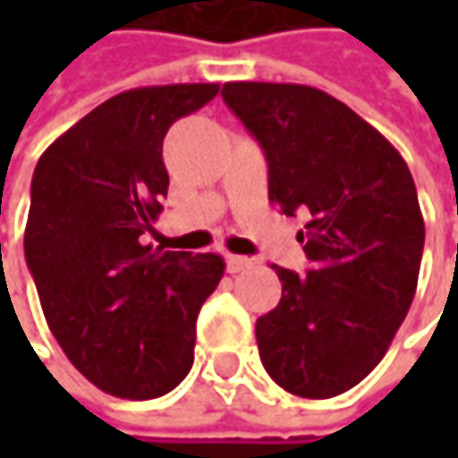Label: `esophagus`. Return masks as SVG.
Masks as SVG:
<instances>
[{"mask_svg": "<svg viewBox=\"0 0 458 458\" xmlns=\"http://www.w3.org/2000/svg\"><path fill=\"white\" fill-rule=\"evenodd\" d=\"M255 262L250 259V257H242V255H226V273H244V270H250Z\"/></svg>", "mask_w": 458, "mask_h": 458, "instance_id": "esophagus-1", "label": "esophagus"}]
</instances>
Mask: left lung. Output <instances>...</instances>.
<instances>
[{"instance_id": "left-lung-1", "label": "left lung", "mask_w": 458, "mask_h": 458, "mask_svg": "<svg viewBox=\"0 0 458 458\" xmlns=\"http://www.w3.org/2000/svg\"><path fill=\"white\" fill-rule=\"evenodd\" d=\"M226 106L267 157V193L306 216V275L273 265L277 308L257 318L267 375L324 400L360 385L413 303L423 214L400 152L339 98L301 83H224Z\"/></svg>"}]
</instances>
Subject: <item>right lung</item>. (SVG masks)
I'll list each match as a JSON object with an SVG mask.
<instances>
[{"label":"right lung","mask_w":458,"mask_h":458,"mask_svg":"<svg viewBox=\"0 0 458 458\" xmlns=\"http://www.w3.org/2000/svg\"><path fill=\"white\" fill-rule=\"evenodd\" d=\"M219 83L116 94L63 132L30 185L25 259L45 321L98 390L130 400L170 393L193 367L196 318L224 259L152 247L163 211V140Z\"/></svg>","instance_id":"add662e5"}]
</instances>
